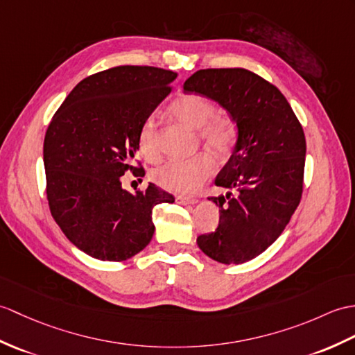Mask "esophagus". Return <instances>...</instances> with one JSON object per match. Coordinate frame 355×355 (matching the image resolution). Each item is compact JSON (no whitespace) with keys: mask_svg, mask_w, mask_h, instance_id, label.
Wrapping results in <instances>:
<instances>
[{"mask_svg":"<svg viewBox=\"0 0 355 355\" xmlns=\"http://www.w3.org/2000/svg\"><path fill=\"white\" fill-rule=\"evenodd\" d=\"M177 202L178 204H183V205H187V204H196L198 200L196 198H192V196H184V195H178L177 198Z\"/></svg>","mask_w":355,"mask_h":355,"instance_id":"1","label":"esophagus"}]
</instances>
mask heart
Here are the masks:
<instances>
[{"label":"heart","mask_w":355,"mask_h":355,"mask_svg":"<svg viewBox=\"0 0 355 355\" xmlns=\"http://www.w3.org/2000/svg\"><path fill=\"white\" fill-rule=\"evenodd\" d=\"M172 116L184 125L198 130L201 142L215 154H227L236 142V123L219 114L218 107L209 98L189 94L177 98L171 104ZM137 145L146 160L159 157L157 122L148 116L139 130ZM215 172V162L207 154H198L186 160H169L154 169L153 178L159 186L177 193H195Z\"/></svg>","instance_id":"heart-1"}]
</instances>
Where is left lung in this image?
I'll return each instance as SVG.
<instances>
[{"instance_id": "obj_1", "label": "left lung", "mask_w": 355, "mask_h": 355, "mask_svg": "<svg viewBox=\"0 0 355 355\" xmlns=\"http://www.w3.org/2000/svg\"><path fill=\"white\" fill-rule=\"evenodd\" d=\"M183 89L219 103L237 125L232 157L215 180L236 195L209 198L219 205V225L196 243L213 260L241 265L268 250L298 207L306 136L284 95L248 69H200Z\"/></svg>"}]
</instances>
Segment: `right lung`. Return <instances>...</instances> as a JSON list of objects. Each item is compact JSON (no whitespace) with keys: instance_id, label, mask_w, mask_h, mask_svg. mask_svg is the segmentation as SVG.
<instances>
[{"instance_id":"add662e5","label":"right lung","mask_w":355,"mask_h":355,"mask_svg":"<svg viewBox=\"0 0 355 355\" xmlns=\"http://www.w3.org/2000/svg\"><path fill=\"white\" fill-rule=\"evenodd\" d=\"M177 72L154 66H116L89 76L71 90L44 140L46 198L69 242L103 261H123L154 234L153 209L174 196L150 183L122 189L133 162L140 125L171 92Z\"/></svg>"}]
</instances>
